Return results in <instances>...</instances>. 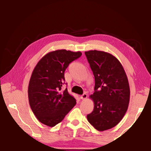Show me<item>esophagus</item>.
<instances>
[{
    "label": "esophagus",
    "instance_id": "obj_1",
    "mask_svg": "<svg viewBox=\"0 0 151 151\" xmlns=\"http://www.w3.org/2000/svg\"><path fill=\"white\" fill-rule=\"evenodd\" d=\"M87 96H88L87 94L84 93V94H83V95H82V96H81V99H82V100H85V99H86V98H87Z\"/></svg>",
    "mask_w": 151,
    "mask_h": 151
}]
</instances>
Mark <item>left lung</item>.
<instances>
[{
	"mask_svg": "<svg viewBox=\"0 0 151 151\" xmlns=\"http://www.w3.org/2000/svg\"><path fill=\"white\" fill-rule=\"evenodd\" d=\"M85 53L95 81L94 93L90 96L94 109L87 114V120L98 131H106L119 123L126 113L130 99L129 81L113 55L96 50Z\"/></svg>",
	"mask_w": 151,
	"mask_h": 151,
	"instance_id": "left-lung-1",
	"label": "left lung"
}]
</instances>
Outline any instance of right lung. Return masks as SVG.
<instances>
[{"mask_svg":"<svg viewBox=\"0 0 151 151\" xmlns=\"http://www.w3.org/2000/svg\"><path fill=\"white\" fill-rule=\"evenodd\" d=\"M82 55L81 52L57 50L45 55L34 68L28 96L37 119L47 126L55 127L75 106L76 99L62 89L65 71L69 64Z\"/></svg>","mask_w":151,"mask_h":151,"instance_id":"obj_1","label":"right lung"}]
</instances>
